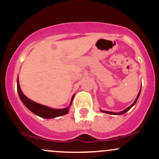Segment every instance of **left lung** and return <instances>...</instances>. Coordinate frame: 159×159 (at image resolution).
<instances>
[{"label": "left lung", "instance_id": "left-lung-1", "mask_svg": "<svg viewBox=\"0 0 159 159\" xmlns=\"http://www.w3.org/2000/svg\"><path fill=\"white\" fill-rule=\"evenodd\" d=\"M140 90L139 93H138V96H137L135 101L134 102V103H133L132 105H130V106H129V107H127V108L125 109V110H124L123 111H122V112H120V113H114V112H109V111H102V112H104V113H107V114H114V115H120V114H124V113H125V112H126V111H129V109H130L131 107H132L133 106V105H134V104L136 103L137 100H138V97H139V96H140Z\"/></svg>", "mask_w": 159, "mask_h": 159}]
</instances>
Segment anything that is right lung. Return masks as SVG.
<instances>
[{"label": "right lung", "mask_w": 159, "mask_h": 159, "mask_svg": "<svg viewBox=\"0 0 159 159\" xmlns=\"http://www.w3.org/2000/svg\"><path fill=\"white\" fill-rule=\"evenodd\" d=\"M17 90L18 93H19L20 98H21V100L22 101V102L25 104V106H26L29 110L31 111L34 114L37 115V116H39L43 118H46V119H50V118H54L60 116H63V115L66 114L67 113L69 112V107H66V108L63 109H53L51 108V107L45 106V105H40V104H38L35 102H33L30 99H29V98L26 97V96L23 94V93L21 92L19 87V80H17ZM74 96H72V101H71L70 105L72 102Z\"/></svg>", "instance_id": "right-lung-1"}]
</instances>
